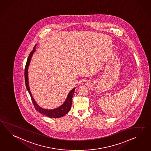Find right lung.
Masks as SVG:
<instances>
[{
	"label": "right lung",
	"instance_id": "right-lung-1",
	"mask_svg": "<svg viewBox=\"0 0 151 151\" xmlns=\"http://www.w3.org/2000/svg\"><path fill=\"white\" fill-rule=\"evenodd\" d=\"M35 47L33 48V50L31 51L30 54H29L28 58H27V62H26L25 68H24V78H25V84H26V88H27V90H28V93L31 96V100H32V101L33 105L35 106V109L38 112H40V113L43 114L44 115L48 116L49 118H57L62 117V116H65L66 114L69 112L70 109V107H71V106H72V97L73 96L75 88L72 89L70 91L69 93H68V96L66 99L65 102H64V104L58 108H55L54 109H45L41 108L40 107H39L38 104H37V103L35 102L34 99L33 98V97L32 96V94H31V91H30V89L29 88L28 81V66H29V63L31 61V58H32V55L33 54L35 50Z\"/></svg>",
	"mask_w": 151,
	"mask_h": 151
}]
</instances>
